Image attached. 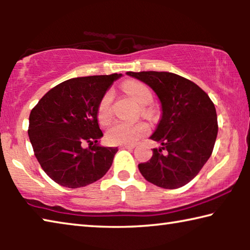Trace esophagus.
<instances>
[{
  "label": "esophagus",
  "mask_w": 250,
  "mask_h": 250,
  "mask_svg": "<svg viewBox=\"0 0 250 250\" xmlns=\"http://www.w3.org/2000/svg\"><path fill=\"white\" fill-rule=\"evenodd\" d=\"M121 149H133L134 146L133 145H125V146H120Z\"/></svg>",
  "instance_id": "esophagus-1"
}]
</instances>
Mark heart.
<instances>
[{
    "label": "heart",
    "mask_w": 250,
    "mask_h": 250,
    "mask_svg": "<svg viewBox=\"0 0 250 250\" xmlns=\"http://www.w3.org/2000/svg\"><path fill=\"white\" fill-rule=\"evenodd\" d=\"M122 89L126 95H129L139 104H149L153 99V94L146 83L140 82H126L122 84ZM112 100L113 94L111 90H108L100 99L98 108H97V118L101 125H107L112 119ZM142 113L149 115L150 109L142 107ZM150 128L145 122H138L134 125L125 124V122H115L107 131L105 139L110 145L125 146L134 145L149 133Z\"/></svg>",
    "instance_id": "1"
}]
</instances>
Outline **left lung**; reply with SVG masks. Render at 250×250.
<instances>
[{
    "label": "left lung",
    "instance_id": "8db88e82",
    "mask_svg": "<svg viewBox=\"0 0 250 250\" xmlns=\"http://www.w3.org/2000/svg\"><path fill=\"white\" fill-rule=\"evenodd\" d=\"M153 89L162 104V119L151 135L162 145L139 164L143 177L159 188L174 189L191 182L213 152L218 132L216 109L208 95L167 71H128Z\"/></svg>",
    "mask_w": 250,
    "mask_h": 250
}]
</instances>
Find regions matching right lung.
Listing matches in <instances>:
<instances>
[{"label": "right lung", "mask_w": 250, "mask_h": 250, "mask_svg": "<svg viewBox=\"0 0 250 250\" xmlns=\"http://www.w3.org/2000/svg\"><path fill=\"white\" fill-rule=\"evenodd\" d=\"M121 74L71 78L42 97L29 115L28 137L42 168L57 184L78 188L101 179L118 147L97 145L99 101ZM88 144V148L83 146Z\"/></svg>", "instance_id": "right-lung-1"}]
</instances>
